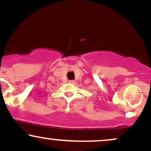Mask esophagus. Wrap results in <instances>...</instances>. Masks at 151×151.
Instances as JSON below:
<instances>
[{"label":"esophagus","mask_w":151,"mask_h":151,"mask_svg":"<svg viewBox=\"0 0 151 151\" xmlns=\"http://www.w3.org/2000/svg\"><path fill=\"white\" fill-rule=\"evenodd\" d=\"M75 82L74 80H70L69 81V83H70V84H74V83Z\"/></svg>","instance_id":"1"}]
</instances>
